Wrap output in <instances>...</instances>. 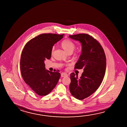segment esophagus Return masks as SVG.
Instances as JSON below:
<instances>
[{
	"label": "esophagus",
	"instance_id": "1",
	"mask_svg": "<svg viewBox=\"0 0 127 127\" xmlns=\"http://www.w3.org/2000/svg\"><path fill=\"white\" fill-rule=\"evenodd\" d=\"M67 76H68V75H67V74H66V73H63L61 74V77H67Z\"/></svg>",
	"mask_w": 127,
	"mask_h": 127
}]
</instances>
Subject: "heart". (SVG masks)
Instances as JSON below:
<instances>
[{
	"label": "heart",
	"mask_w": 127,
	"mask_h": 127,
	"mask_svg": "<svg viewBox=\"0 0 127 127\" xmlns=\"http://www.w3.org/2000/svg\"><path fill=\"white\" fill-rule=\"evenodd\" d=\"M61 45L63 49L68 54H72L76 48L75 44L69 39H65L63 40L61 44ZM54 48L53 47L51 49L52 54L54 53Z\"/></svg>",
	"instance_id": "b5f03b06"
}]
</instances>
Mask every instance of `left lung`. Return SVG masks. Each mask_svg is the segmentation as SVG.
Listing matches in <instances>:
<instances>
[{"mask_svg": "<svg viewBox=\"0 0 127 127\" xmlns=\"http://www.w3.org/2000/svg\"><path fill=\"white\" fill-rule=\"evenodd\" d=\"M72 39L82 43V52L74 69H83L82 76L70 74L69 91L76 98L82 100L98 89L104 77L106 58L104 50L98 40L87 34L69 35Z\"/></svg>", "mask_w": 127, "mask_h": 127, "instance_id": "8db88e82", "label": "left lung"}]
</instances>
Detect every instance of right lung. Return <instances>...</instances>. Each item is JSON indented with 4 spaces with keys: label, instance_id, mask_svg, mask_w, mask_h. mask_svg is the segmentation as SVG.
I'll list each match as a JSON object with an SVG mask.
<instances>
[{
    "label": "right lung",
    "instance_id": "obj_1",
    "mask_svg": "<svg viewBox=\"0 0 127 127\" xmlns=\"http://www.w3.org/2000/svg\"><path fill=\"white\" fill-rule=\"evenodd\" d=\"M64 34L43 33L32 39L25 45L20 61L21 75L25 82L39 95L51 92L58 83L61 74L45 69L44 61L51 57L54 45Z\"/></svg>",
    "mask_w": 127,
    "mask_h": 127
}]
</instances>
